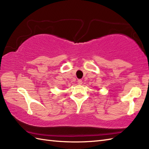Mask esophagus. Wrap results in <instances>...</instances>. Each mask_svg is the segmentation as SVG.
<instances>
[{"mask_svg":"<svg viewBox=\"0 0 149 149\" xmlns=\"http://www.w3.org/2000/svg\"><path fill=\"white\" fill-rule=\"evenodd\" d=\"M77 83H78V84H82V83H83V81H82L81 79H79L78 81H77Z\"/></svg>","mask_w":149,"mask_h":149,"instance_id":"esophagus-1","label":"esophagus"}]
</instances>
